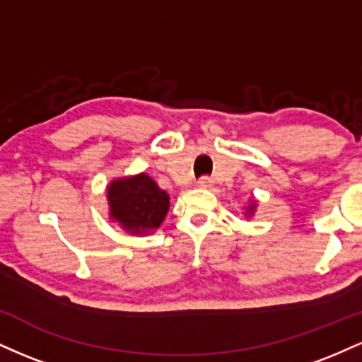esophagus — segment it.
Segmentation results:
<instances>
[{
    "label": "esophagus",
    "mask_w": 362,
    "mask_h": 362,
    "mask_svg": "<svg viewBox=\"0 0 362 362\" xmlns=\"http://www.w3.org/2000/svg\"><path fill=\"white\" fill-rule=\"evenodd\" d=\"M213 184H214V182L211 180V178H207V177H202L201 180L197 182V185L201 187V189H211V187H213Z\"/></svg>",
    "instance_id": "esophagus-1"
}]
</instances>
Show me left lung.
Instances as JSON below:
<instances>
[{"label": "left lung", "mask_w": 362, "mask_h": 362, "mask_svg": "<svg viewBox=\"0 0 362 362\" xmlns=\"http://www.w3.org/2000/svg\"><path fill=\"white\" fill-rule=\"evenodd\" d=\"M255 209H257V201L255 199H250V204L245 206V216H247V218H252V216L255 214Z\"/></svg>", "instance_id": "obj_1"}]
</instances>
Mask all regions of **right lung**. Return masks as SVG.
<instances>
[{"label": "right lung", "mask_w": 362, "mask_h": 362, "mask_svg": "<svg viewBox=\"0 0 362 362\" xmlns=\"http://www.w3.org/2000/svg\"><path fill=\"white\" fill-rule=\"evenodd\" d=\"M109 219L126 233L144 236L163 223L170 209V195L148 173L119 177L107 185Z\"/></svg>", "instance_id": "obj_1"}]
</instances>
